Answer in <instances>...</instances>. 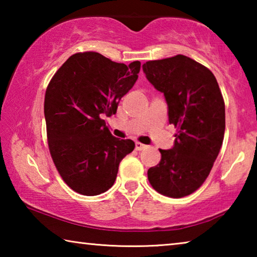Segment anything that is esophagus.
<instances>
[{
    "mask_svg": "<svg viewBox=\"0 0 257 257\" xmlns=\"http://www.w3.org/2000/svg\"><path fill=\"white\" fill-rule=\"evenodd\" d=\"M135 146H136V150H137V151L145 150L146 147H147L145 144H142V143H139V142H136V145H135Z\"/></svg>",
    "mask_w": 257,
    "mask_h": 257,
    "instance_id": "1",
    "label": "esophagus"
}]
</instances>
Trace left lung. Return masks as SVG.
Segmentation results:
<instances>
[{"label": "left lung", "instance_id": "1", "mask_svg": "<svg viewBox=\"0 0 257 257\" xmlns=\"http://www.w3.org/2000/svg\"><path fill=\"white\" fill-rule=\"evenodd\" d=\"M143 71L168 104L169 122L178 128L175 145L160 150L161 161L147 171L152 187L180 198L197 190L210 175L222 146L224 101L206 67L185 55L149 61Z\"/></svg>", "mask_w": 257, "mask_h": 257}]
</instances>
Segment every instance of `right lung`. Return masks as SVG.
<instances>
[{"mask_svg":"<svg viewBox=\"0 0 257 257\" xmlns=\"http://www.w3.org/2000/svg\"><path fill=\"white\" fill-rule=\"evenodd\" d=\"M141 62H113L96 52L71 55L47 86L44 101L47 142L64 182L85 196L110 189L119 164L132 153V139L112 136L104 116L136 82Z\"/></svg>","mask_w":257,"mask_h":257,"instance_id":"right-lung-1","label":"right lung"}]
</instances>
